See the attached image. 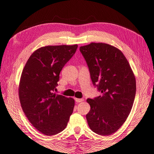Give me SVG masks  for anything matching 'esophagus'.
Instances as JSON below:
<instances>
[{"label":"esophagus","instance_id":"34e87169","mask_svg":"<svg viewBox=\"0 0 154 154\" xmlns=\"http://www.w3.org/2000/svg\"><path fill=\"white\" fill-rule=\"evenodd\" d=\"M84 101V99H77V98L75 99V101H76L77 103H80V102H82Z\"/></svg>","mask_w":154,"mask_h":154}]
</instances>
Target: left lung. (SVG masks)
Returning <instances> with one entry per match:
<instances>
[{"instance_id":"8db88e82","label":"left lung","mask_w":154,"mask_h":154,"mask_svg":"<svg viewBox=\"0 0 154 154\" xmlns=\"http://www.w3.org/2000/svg\"><path fill=\"white\" fill-rule=\"evenodd\" d=\"M87 63L92 84L101 92L88 99V124L92 131L111 135L125 123L136 95V79L121 51L105 43L92 42L79 48Z\"/></svg>"}]
</instances>
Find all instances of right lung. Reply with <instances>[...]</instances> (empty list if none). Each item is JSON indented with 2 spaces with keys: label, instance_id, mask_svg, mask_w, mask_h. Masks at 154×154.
<instances>
[{
  "label": "right lung",
  "instance_id": "right-lung-1",
  "mask_svg": "<svg viewBox=\"0 0 154 154\" xmlns=\"http://www.w3.org/2000/svg\"><path fill=\"white\" fill-rule=\"evenodd\" d=\"M77 45L46 46L31 54L22 72L19 99L29 122L41 133L52 136L66 128L75 100L54 92L64 65Z\"/></svg>",
  "mask_w": 154,
  "mask_h": 154
}]
</instances>
